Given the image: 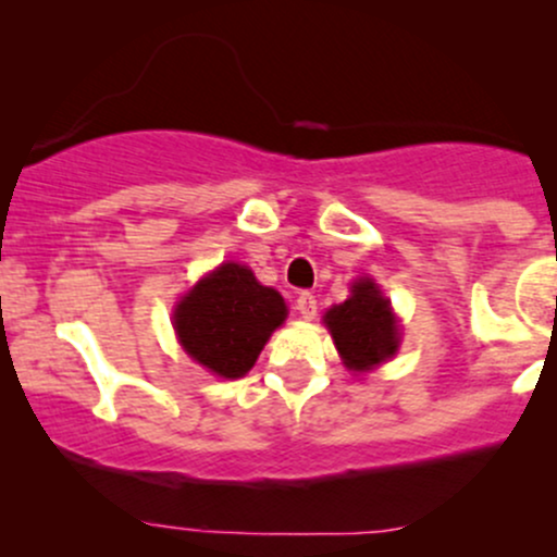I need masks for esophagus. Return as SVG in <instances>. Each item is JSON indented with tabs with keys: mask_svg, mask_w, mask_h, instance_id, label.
<instances>
[{
	"mask_svg": "<svg viewBox=\"0 0 557 557\" xmlns=\"http://www.w3.org/2000/svg\"><path fill=\"white\" fill-rule=\"evenodd\" d=\"M296 309H298V314L304 317V319H314V317H317V298L311 296L309 290L298 293V298H296Z\"/></svg>",
	"mask_w": 557,
	"mask_h": 557,
	"instance_id": "1",
	"label": "esophagus"
}]
</instances>
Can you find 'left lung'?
Here are the masks:
<instances>
[{"instance_id":"8db88e82","label":"left lung","mask_w":557,"mask_h":557,"mask_svg":"<svg viewBox=\"0 0 557 557\" xmlns=\"http://www.w3.org/2000/svg\"><path fill=\"white\" fill-rule=\"evenodd\" d=\"M343 361L354 372L372 369L398 350V322L372 280H359L354 296L324 317Z\"/></svg>"}]
</instances>
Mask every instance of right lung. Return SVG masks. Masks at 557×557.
<instances>
[{
	"label": "right lung",
	"instance_id": "1",
	"mask_svg": "<svg viewBox=\"0 0 557 557\" xmlns=\"http://www.w3.org/2000/svg\"><path fill=\"white\" fill-rule=\"evenodd\" d=\"M285 311L283 296L259 285L251 270L222 264L181 300L175 330L190 359L235 380L253 367Z\"/></svg>",
	"mask_w": 557,
	"mask_h": 557
}]
</instances>
